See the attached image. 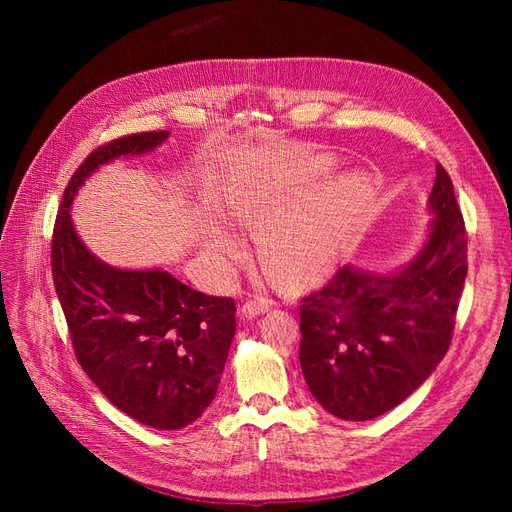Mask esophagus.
Here are the masks:
<instances>
[{"mask_svg": "<svg viewBox=\"0 0 512 512\" xmlns=\"http://www.w3.org/2000/svg\"><path fill=\"white\" fill-rule=\"evenodd\" d=\"M269 307H271V301H267V299L245 301V303L241 305V316H243V318H256V316H260V314L269 312Z\"/></svg>", "mask_w": 512, "mask_h": 512, "instance_id": "1", "label": "esophagus"}]
</instances>
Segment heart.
Wrapping results in <instances>:
<instances>
[{"label":"heart","instance_id":"1","mask_svg":"<svg viewBox=\"0 0 512 512\" xmlns=\"http://www.w3.org/2000/svg\"><path fill=\"white\" fill-rule=\"evenodd\" d=\"M331 168V158L318 156L282 185L228 198V220L260 237V260L277 284L299 286L327 273L365 220L374 183L363 170L331 179L298 205L309 185ZM205 250L235 256L237 243L220 230H207Z\"/></svg>","mask_w":512,"mask_h":512}]
</instances>
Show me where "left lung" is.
<instances>
[{
	"label": "left lung",
	"instance_id": "8db88e82",
	"mask_svg": "<svg viewBox=\"0 0 512 512\" xmlns=\"http://www.w3.org/2000/svg\"><path fill=\"white\" fill-rule=\"evenodd\" d=\"M427 239L391 273L346 265L301 305L299 361L318 404L344 421L399 406L451 346L466 282V226L453 181L436 166Z\"/></svg>",
	"mask_w": 512,
	"mask_h": 512
}]
</instances>
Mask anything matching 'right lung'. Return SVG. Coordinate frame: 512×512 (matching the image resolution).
Here are the masks:
<instances>
[{
  "instance_id": "add662e5",
  "label": "right lung",
  "mask_w": 512,
  "mask_h": 512,
  "mask_svg": "<svg viewBox=\"0 0 512 512\" xmlns=\"http://www.w3.org/2000/svg\"><path fill=\"white\" fill-rule=\"evenodd\" d=\"M168 134L121 136L89 153L64 192L51 250L76 359L115 408L153 429H181L209 408L237 331L235 301L209 297L164 269L106 265L76 235L70 205L100 166L143 156Z\"/></svg>"
}]
</instances>
